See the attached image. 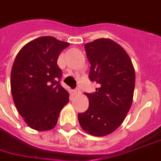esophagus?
I'll use <instances>...</instances> for the list:
<instances>
[{
    "mask_svg": "<svg viewBox=\"0 0 161 161\" xmlns=\"http://www.w3.org/2000/svg\"><path fill=\"white\" fill-rule=\"evenodd\" d=\"M80 92H81L80 88H78V87H77V88L74 90V94H79Z\"/></svg>",
    "mask_w": 161,
    "mask_h": 161,
    "instance_id": "1",
    "label": "esophagus"
}]
</instances>
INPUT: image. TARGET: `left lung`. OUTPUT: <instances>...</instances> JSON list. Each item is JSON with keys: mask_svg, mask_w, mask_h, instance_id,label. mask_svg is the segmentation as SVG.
Masks as SVG:
<instances>
[{"mask_svg": "<svg viewBox=\"0 0 161 161\" xmlns=\"http://www.w3.org/2000/svg\"><path fill=\"white\" fill-rule=\"evenodd\" d=\"M84 48L90 63L89 77L97 88L95 93H85L89 108L77 118L84 130L103 136L123 123L131 107L135 70L125 49L113 40L100 38Z\"/></svg>", "mask_w": 161, "mask_h": 161, "instance_id": "obj_1", "label": "left lung"}]
</instances>
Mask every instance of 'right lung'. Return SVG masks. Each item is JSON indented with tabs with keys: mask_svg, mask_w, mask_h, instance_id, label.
<instances>
[{
	"mask_svg": "<svg viewBox=\"0 0 161 161\" xmlns=\"http://www.w3.org/2000/svg\"><path fill=\"white\" fill-rule=\"evenodd\" d=\"M69 45L53 36H42L25 45L15 58L11 91L17 110L31 129H53L69 102L68 92L59 84L62 71L57 65L59 53Z\"/></svg>",
	"mask_w": 161,
	"mask_h": 161,
	"instance_id": "add662e5",
	"label": "right lung"
}]
</instances>
